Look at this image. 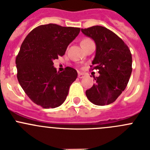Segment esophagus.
<instances>
[{
    "instance_id": "esophagus-1",
    "label": "esophagus",
    "mask_w": 150,
    "mask_h": 150,
    "mask_svg": "<svg viewBox=\"0 0 150 150\" xmlns=\"http://www.w3.org/2000/svg\"><path fill=\"white\" fill-rule=\"evenodd\" d=\"M84 76H85L84 73H80V72L78 73V77L80 78V79L83 77H84Z\"/></svg>"
}]
</instances>
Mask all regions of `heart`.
Listing matches in <instances>:
<instances>
[{
  "label": "heart",
  "instance_id": "heart-1",
  "mask_svg": "<svg viewBox=\"0 0 150 150\" xmlns=\"http://www.w3.org/2000/svg\"><path fill=\"white\" fill-rule=\"evenodd\" d=\"M90 40H91V39H89V38H84V39L82 40L81 44H83V43H87V42H88V41Z\"/></svg>",
  "mask_w": 150,
  "mask_h": 150
}]
</instances>
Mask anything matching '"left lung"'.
Returning <instances> with one entry per match:
<instances>
[{
	"instance_id": "obj_1",
	"label": "left lung",
	"mask_w": 150,
	"mask_h": 150,
	"mask_svg": "<svg viewBox=\"0 0 150 150\" xmlns=\"http://www.w3.org/2000/svg\"><path fill=\"white\" fill-rule=\"evenodd\" d=\"M81 30L95 40L96 53L90 67L100 74L86 95L95 105L112 104L129 81L132 71L131 51L120 37L107 28L95 25Z\"/></svg>"
}]
</instances>
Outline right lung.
Instances as JSON below:
<instances>
[{
  "instance_id": "obj_1",
  "label": "right lung",
  "mask_w": 150,
  "mask_h": 150,
  "mask_svg": "<svg viewBox=\"0 0 150 150\" xmlns=\"http://www.w3.org/2000/svg\"><path fill=\"white\" fill-rule=\"evenodd\" d=\"M79 31V28L50 23L34 28L24 40L16 59L17 79L34 104L48 109L65 100L77 72L70 67L57 72L53 60L64 55Z\"/></svg>"
}]
</instances>
